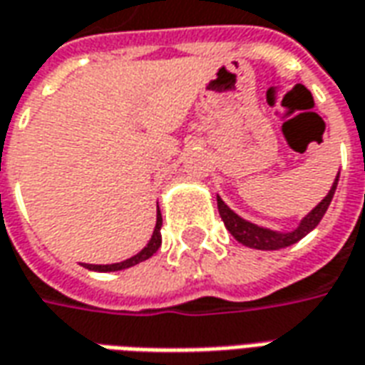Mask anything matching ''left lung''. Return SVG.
<instances>
[{
	"instance_id": "1",
	"label": "left lung",
	"mask_w": 365,
	"mask_h": 365,
	"mask_svg": "<svg viewBox=\"0 0 365 365\" xmlns=\"http://www.w3.org/2000/svg\"><path fill=\"white\" fill-rule=\"evenodd\" d=\"M338 180H340V172L336 174V180H334L330 191L326 193L324 200L320 201L312 211H308L307 215L300 219V223L292 231H274V229H269V227L255 225V223L247 221L241 215H237L235 211L229 207L225 201L217 195L219 215L223 219L227 231L235 237L239 243L245 245V247L259 249V251H279V249H284V247L298 243L302 237H307L320 223V219L324 217L326 209H328L330 201H332L334 191L338 187Z\"/></svg>"
}]
</instances>
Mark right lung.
<instances>
[{"instance_id": "right-lung-1", "label": "right lung", "mask_w": 365, "mask_h": 365, "mask_svg": "<svg viewBox=\"0 0 365 365\" xmlns=\"http://www.w3.org/2000/svg\"><path fill=\"white\" fill-rule=\"evenodd\" d=\"M160 229H162V213H160V207H158L156 213V227H154V233L150 237V241L146 243V247L136 253L134 257H130L126 261L120 262H112V264H88V262H81L83 267H86L88 271H96V272H114V271H124V269H130V267H134V264H138V262L148 261L152 255L156 253L158 249H160V245H162V235H160Z\"/></svg>"}]
</instances>
